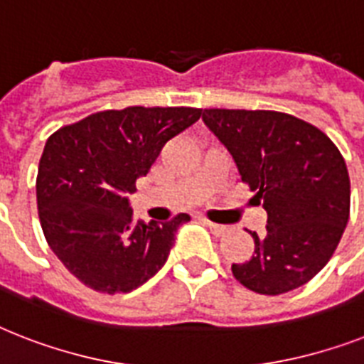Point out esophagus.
I'll use <instances>...</instances> for the list:
<instances>
[{"label":"esophagus","mask_w":364,"mask_h":364,"mask_svg":"<svg viewBox=\"0 0 364 364\" xmlns=\"http://www.w3.org/2000/svg\"><path fill=\"white\" fill-rule=\"evenodd\" d=\"M204 223L210 227V230L215 234V236H225V234L228 232V227H225V225H217V223H211L208 221V219H204Z\"/></svg>","instance_id":"1"}]
</instances>
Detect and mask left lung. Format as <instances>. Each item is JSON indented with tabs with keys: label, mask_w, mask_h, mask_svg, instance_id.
<instances>
[{
	"label": "left lung",
	"mask_w": 364,
	"mask_h": 364,
	"mask_svg": "<svg viewBox=\"0 0 364 364\" xmlns=\"http://www.w3.org/2000/svg\"><path fill=\"white\" fill-rule=\"evenodd\" d=\"M202 121L232 154L243 183L262 198L266 232L255 255L232 264L259 294L304 285L327 264L350 219V176L319 128L279 111L204 109Z\"/></svg>",
	"instance_id": "8db88e82"
}]
</instances>
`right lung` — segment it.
<instances>
[{
    "instance_id": "add662e5",
    "label": "right lung",
    "mask_w": 364,
    "mask_h": 364,
    "mask_svg": "<svg viewBox=\"0 0 364 364\" xmlns=\"http://www.w3.org/2000/svg\"><path fill=\"white\" fill-rule=\"evenodd\" d=\"M196 107H126L88 115L47 139L37 171V210L62 264L98 293H130L164 266L191 217L132 219L126 194L171 137L198 121Z\"/></svg>"
}]
</instances>
